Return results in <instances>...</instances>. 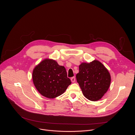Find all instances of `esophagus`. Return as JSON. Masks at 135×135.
Wrapping results in <instances>:
<instances>
[{
	"instance_id": "esophagus-1",
	"label": "esophagus",
	"mask_w": 135,
	"mask_h": 135,
	"mask_svg": "<svg viewBox=\"0 0 135 135\" xmlns=\"http://www.w3.org/2000/svg\"><path fill=\"white\" fill-rule=\"evenodd\" d=\"M70 80H71L72 82H75V77H73V78H71Z\"/></svg>"
}]
</instances>
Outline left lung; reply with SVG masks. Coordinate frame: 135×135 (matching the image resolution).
<instances>
[{
	"instance_id": "obj_1",
	"label": "left lung",
	"mask_w": 135,
	"mask_h": 135,
	"mask_svg": "<svg viewBox=\"0 0 135 135\" xmlns=\"http://www.w3.org/2000/svg\"><path fill=\"white\" fill-rule=\"evenodd\" d=\"M76 80L85 97L94 102L100 99L107 91L110 83V76L101 62L94 60L80 65Z\"/></svg>"
}]
</instances>
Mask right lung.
<instances>
[{"label":"right lung","instance_id":"obj_1","mask_svg":"<svg viewBox=\"0 0 135 135\" xmlns=\"http://www.w3.org/2000/svg\"><path fill=\"white\" fill-rule=\"evenodd\" d=\"M32 79L38 92L50 99L64 93L71 83L65 68L50 59H45L36 66Z\"/></svg>","mask_w":135,"mask_h":135}]
</instances>
